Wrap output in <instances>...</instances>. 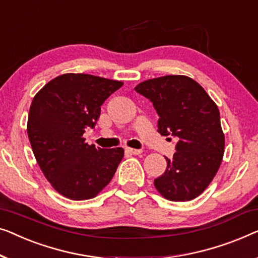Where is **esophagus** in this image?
Segmentation results:
<instances>
[{
	"mask_svg": "<svg viewBox=\"0 0 258 258\" xmlns=\"http://www.w3.org/2000/svg\"><path fill=\"white\" fill-rule=\"evenodd\" d=\"M126 152H127V153H130V154L138 155V154H140L143 151H141V150H136V148H130V147H127V148H126Z\"/></svg>",
	"mask_w": 258,
	"mask_h": 258,
	"instance_id": "obj_1",
	"label": "esophagus"
}]
</instances>
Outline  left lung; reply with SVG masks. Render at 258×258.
Returning a JSON list of instances; mask_svg holds the SVG:
<instances>
[{
  "label": "left lung",
  "mask_w": 258,
  "mask_h": 258,
  "mask_svg": "<svg viewBox=\"0 0 258 258\" xmlns=\"http://www.w3.org/2000/svg\"><path fill=\"white\" fill-rule=\"evenodd\" d=\"M134 90L153 103L158 132L179 139L173 158H166L165 173L154 180L155 188L167 200H193L209 186L223 158L224 134L217 105L187 76L148 79Z\"/></svg>",
  "instance_id": "left-lung-1"
}]
</instances>
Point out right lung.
Masks as SVG:
<instances>
[{
	"label": "right lung",
	"mask_w": 258,
	"mask_h": 258,
	"mask_svg": "<svg viewBox=\"0 0 258 258\" xmlns=\"http://www.w3.org/2000/svg\"><path fill=\"white\" fill-rule=\"evenodd\" d=\"M121 82L86 74H65L43 86L32 99L28 137L38 166L58 193L70 200H89L106 187L124 157L121 147L85 143L104 101Z\"/></svg>",
	"instance_id": "right-lung-1"
}]
</instances>
